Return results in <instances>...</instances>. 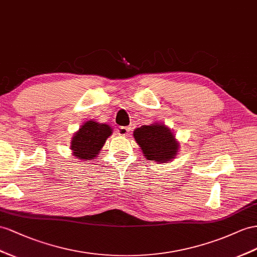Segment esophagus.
<instances>
[{"instance_id": "1", "label": "esophagus", "mask_w": 257, "mask_h": 257, "mask_svg": "<svg viewBox=\"0 0 257 257\" xmlns=\"http://www.w3.org/2000/svg\"><path fill=\"white\" fill-rule=\"evenodd\" d=\"M130 131V127H119L118 128V135L119 136H127Z\"/></svg>"}]
</instances>
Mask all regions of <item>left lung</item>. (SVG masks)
I'll list each match as a JSON object with an SVG mask.
<instances>
[{
  "label": "left lung",
  "instance_id": "left-lung-1",
  "mask_svg": "<svg viewBox=\"0 0 257 257\" xmlns=\"http://www.w3.org/2000/svg\"><path fill=\"white\" fill-rule=\"evenodd\" d=\"M134 137L149 161L167 163L176 156L178 143L170 130L160 123L137 128Z\"/></svg>",
  "mask_w": 257,
  "mask_h": 257
}]
</instances>
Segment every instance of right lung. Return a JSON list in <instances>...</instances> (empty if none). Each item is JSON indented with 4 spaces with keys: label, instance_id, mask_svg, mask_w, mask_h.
I'll use <instances>...</instances> for the list:
<instances>
[{
    "label": "right lung",
    "instance_id": "right-lung-1",
    "mask_svg": "<svg viewBox=\"0 0 257 257\" xmlns=\"http://www.w3.org/2000/svg\"><path fill=\"white\" fill-rule=\"evenodd\" d=\"M110 135L111 128L108 124L87 121L72 139L71 150L74 155L80 160H93Z\"/></svg>",
    "mask_w": 257,
    "mask_h": 257
}]
</instances>
